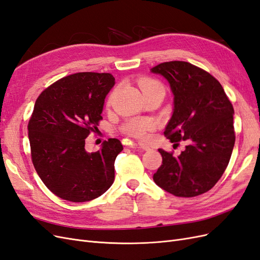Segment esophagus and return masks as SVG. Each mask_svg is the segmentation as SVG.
I'll use <instances>...</instances> for the list:
<instances>
[{
	"label": "esophagus",
	"instance_id": "esophagus-1",
	"mask_svg": "<svg viewBox=\"0 0 260 260\" xmlns=\"http://www.w3.org/2000/svg\"><path fill=\"white\" fill-rule=\"evenodd\" d=\"M133 146H135V147H138V148H140V149H143V151H149V149H151V147H149L147 144L142 143V142L135 143V144H133Z\"/></svg>",
	"mask_w": 260,
	"mask_h": 260
}]
</instances>
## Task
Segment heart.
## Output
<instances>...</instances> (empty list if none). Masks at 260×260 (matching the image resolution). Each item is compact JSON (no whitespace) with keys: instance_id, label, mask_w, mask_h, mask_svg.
<instances>
[{"instance_id":"b5f03b06","label":"heart","mask_w":260,"mask_h":260,"mask_svg":"<svg viewBox=\"0 0 260 260\" xmlns=\"http://www.w3.org/2000/svg\"><path fill=\"white\" fill-rule=\"evenodd\" d=\"M141 90L143 93H147L155 90H164L162 86L159 82L143 79L140 81ZM153 128V122L148 119H133L124 124V131L128 133L129 136L136 137V138H144L146 135V131Z\"/></svg>"}]
</instances>
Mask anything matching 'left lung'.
Wrapping results in <instances>:
<instances>
[{
	"instance_id": "left-lung-1",
	"label": "left lung",
	"mask_w": 260,
	"mask_h": 260,
	"mask_svg": "<svg viewBox=\"0 0 260 260\" xmlns=\"http://www.w3.org/2000/svg\"><path fill=\"white\" fill-rule=\"evenodd\" d=\"M151 73L162 76L174 94V111L165 128L171 142L186 141L178 156L162 148L154 182L181 198L209 191L229 164L235 142L233 106L216 78L186 61L161 62Z\"/></svg>"
}]
</instances>
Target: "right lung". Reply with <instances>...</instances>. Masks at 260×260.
Listing matches in <instances>:
<instances>
[{
    "instance_id": "right-lung-1",
    "label": "right lung",
    "mask_w": 260,
    "mask_h": 260,
    "mask_svg": "<svg viewBox=\"0 0 260 260\" xmlns=\"http://www.w3.org/2000/svg\"><path fill=\"white\" fill-rule=\"evenodd\" d=\"M114 85L112 74L78 73L53 83L36 101L28 123L31 158L45 186L62 200L89 202L114 183L120 141L109 139L98 152L85 151V139L98 129Z\"/></svg>"
}]
</instances>
